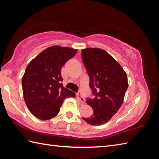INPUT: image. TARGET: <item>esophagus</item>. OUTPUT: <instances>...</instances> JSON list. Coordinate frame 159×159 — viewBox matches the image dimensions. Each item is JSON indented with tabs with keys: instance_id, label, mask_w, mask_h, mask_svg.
Listing matches in <instances>:
<instances>
[{
	"instance_id": "1",
	"label": "esophagus",
	"mask_w": 159,
	"mask_h": 159,
	"mask_svg": "<svg viewBox=\"0 0 159 159\" xmlns=\"http://www.w3.org/2000/svg\"><path fill=\"white\" fill-rule=\"evenodd\" d=\"M76 96H77V98H78V99H79V100H80V102H81L82 104L85 103V99H84V98L83 97L81 93H80V92H78V93H76Z\"/></svg>"
}]
</instances>
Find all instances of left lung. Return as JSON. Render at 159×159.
Here are the masks:
<instances>
[{
    "label": "left lung",
    "mask_w": 159,
    "mask_h": 159,
    "mask_svg": "<svg viewBox=\"0 0 159 159\" xmlns=\"http://www.w3.org/2000/svg\"><path fill=\"white\" fill-rule=\"evenodd\" d=\"M81 56L95 96L86 101L93 114L83 119L91 125L98 126L109 121L121 107L128 86L127 75L120 63L102 49H83Z\"/></svg>",
    "instance_id": "obj_1"
}]
</instances>
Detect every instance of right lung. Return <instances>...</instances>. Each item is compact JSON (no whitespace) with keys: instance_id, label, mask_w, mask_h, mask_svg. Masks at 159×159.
<instances>
[{"instance_id":"add662e5","label":"right lung","mask_w":159,"mask_h":159,"mask_svg":"<svg viewBox=\"0 0 159 159\" xmlns=\"http://www.w3.org/2000/svg\"><path fill=\"white\" fill-rule=\"evenodd\" d=\"M77 51L70 47L50 46L26 67L22 79L24 99L30 112L38 119H52L66 98L76 96L63 86L61 68Z\"/></svg>"}]
</instances>
